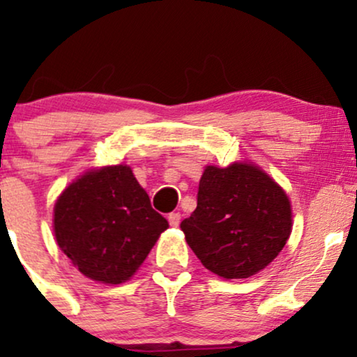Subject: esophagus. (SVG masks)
<instances>
[{
    "label": "esophagus",
    "mask_w": 357,
    "mask_h": 357,
    "mask_svg": "<svg viewBox=\"0 0 357 357\" xmlns=\"http://www.w3.org/2000/svg\"><path fill=\"white\" fill-rule=\"evenodd\" d=\"M167 221H169L171 227H179V223H181V215H179V213H169V215H167Z\"/></svg>",
    "instance_id": "obj_1"
}]
</instances>
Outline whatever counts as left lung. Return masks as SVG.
Here are the masks:
<instances>
[{
    "label": "left lung",
    "mask_w": 357,
    "mask_h": 357,
    "mask_svg": "<svg viewBox=\"0 0 357 357\" xmlns=\"http://www.w3.org/2000/svg\"><path fill=\"white\" fill-rule=\"evenodd\" d=\"M195 255L223 278H248L265 268L292 231L285 191L258 166H206L198 206L181 221Z\"/></svg>",
    "instance_id": "left-lung-1"
}]
</instances>
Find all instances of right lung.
<instances>
[{"instance_id":"add662e5","label":"right lung","mask_w":357,"mask_h":357,"mask_svg":"<svg viewBox=\"0 0 357 357\" xmlns=\"http://www.w3.org/2000/svg\"><path fill=\"white\" fill-rule=\"evenodd\" d=\"M53 213L61 252L102 284L129 280L169 227L124 165L87 171L65 188Z\"/></svg>"}]
</instances>
